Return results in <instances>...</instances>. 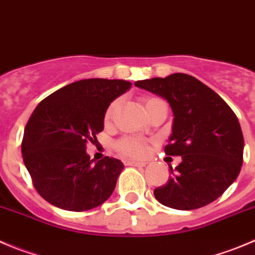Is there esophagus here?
I'll use <instances>...</instances> for the list:
<instances>
[{
    "instance_id": "34e87169",
    "label": "esophagus",
    "mask_w": 255,
    "mask_h": 255,
    "mask_svg": "<svg viewBox=\"0 0 255 255\" xmlns=\"http://www.w3.org/2000/svg\"><path fill=\"white\" fill-rule=\"evenodd\" d=\"M126 165H130V166H145L146 165V162L144 161H135V160H128L125 161Z\"/></svg>"
}]
</instances>
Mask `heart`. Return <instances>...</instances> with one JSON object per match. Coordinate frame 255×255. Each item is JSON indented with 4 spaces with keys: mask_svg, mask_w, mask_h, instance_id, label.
I'll use <instances>...</instances> for the list:
<instances>
[{
    "mask_svg": "<svg viewBox=\"0 0 255 255\" xmlns=\"http://www.w3.org/2000/svg\"><path fill=\"white\" fill-rule=\"evenodd\" d=\"M156 100H160V99L147 98L146 100H145V108ZM118 106H119L118 100L110 104V106H109L108 110H106L105 113V123H110L114 114H115L116 109H118ZM115 147L120 154L128 155V156L141 157L146 154V145H145V142L139 139H135V137H130V136L123 137V139H120L118 142H116Z\"/></svg>",
    "mask_w": 255,
    "mask_h": 255,
    "instance_id": "b5f03b06",
    "label": "heart"
}]
</instances>
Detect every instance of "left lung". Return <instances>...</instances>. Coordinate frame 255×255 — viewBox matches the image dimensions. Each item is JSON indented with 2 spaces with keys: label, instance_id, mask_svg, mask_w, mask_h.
<instances>
[{
  "label": "left lung",
  "instance_id": "left-lung-1",
  "mask_svg": "<svg viewBox=\"0 0 255 255\" xmlns=\"http://www.w3.org/2000/svg\"><path fill=\"white\" fill-rule=\"evenodd\" d=\"M135 86L165 99L174 114L165 154L181 156L165 185L156 188L159 203L193 210L217 200L238 178L244 139L238 118L210 87L186 74L140 80Z\"/></svg>",
  "mask_w": 255,
  "mask_h": 255
}]
</instances>
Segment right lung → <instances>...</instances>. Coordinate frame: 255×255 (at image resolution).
<instances>
[{"mask_svg":"<svg viewBox=\"0 0 255 255\" xmlns=\"http://www.w3.org/2000/svg\"><path fill=\"white\" fill-rule=\"evenodd\" d=\"M125 80L86 79L61 87L31 114L23 134V162L37 193L70 212H84L106 202L124 169L119 159L94 162L86 152L98 142L109 105L126 93Z\"/></svg>","mask_w":255,"mask_h":255,"instance_id":"obj_1","label":"right lung"}]
</instances>
